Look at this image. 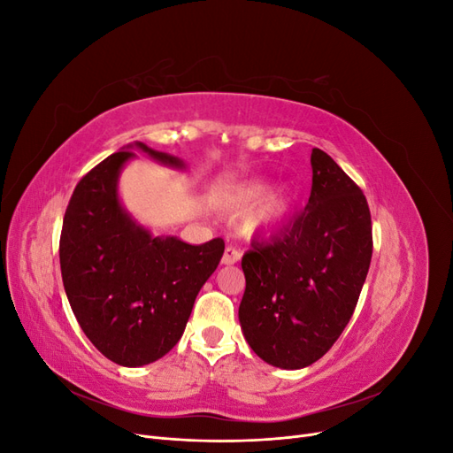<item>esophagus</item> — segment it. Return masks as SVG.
I'll return each mask as SVG.
<instances>
[{
	"instance_id": "esophagus-1",
	"label": "esophagus",
	"mask_w": 453,
	"mask_h": 453,
	"mask_svg": "<svg viewBox=\"0 0 453 453\" xmlns=\"http://www.w3.org/2000/svg\"><path fill=\"white\" fill-rule=\"evenodd\" d=\"M240 257H242V253H240L238 248H234V245H226V250H225V253H223V260H221V263L226 265V266H230V265L238 263Z\"/></svg>"
}]
</instances>
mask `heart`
<instances>
[{
	"instance_id": "obj_1",
	"label": "heart",
	"mask_w": 453,
	"mask_h": 453,
	"mask_svg": "<svg viewBox=\"0 0 453 453\" xmlns=\"http://www.w3.org/2000/svg\"><path fill=\"white\" fill-rule=\"evenodd\" d=\"M293 208V198L289 195H272L270 181H253L236 188L225 198V210L234 215H250L248 230L250 234H266L280 228Z\"/></svg>"
}]
</instances>
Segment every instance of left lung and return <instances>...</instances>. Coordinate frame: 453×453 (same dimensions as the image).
<instances>
[{
	"mask_svg": "<svg viewBox=\"0 0 453 453\" xmlns=\"http://www.w3.org/2000/svg\"><path fill=\"white\" fill-rule=\"evenodd\" d=\"M311 173L306 208L242 258V333L260 359L287 370L310 366L333 348L372 258L363 190L321 149L311 150Z\"/></svg>",
	"mask_w": 453,
	"mask_h": 453,
	"instance_id": "obj_1",
	"label": "left lung"
}]
</instances>
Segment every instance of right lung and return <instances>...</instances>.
<instances>
[{
    "label": "right lung",
    "instance_id": "add662e5",
    "mask_svg": "<svg viewBox=\"0 0 453 453\" xmlns=\"http://www.w3.org/2000/svg\"><path fill=\"white\" fill-rule=\"evenodd\" d=\"M172 168L185 162L135 142ZM119 150L92 168L64 215L60 268L64 289L87 338L109 361L143 366L180 342L202 285L215 272L225 242L190 245L153 236L119 200V175L134 158Z\"/></svg>",
    "mask_w": 453,
    "mask_h": 453
}]
</instances>
